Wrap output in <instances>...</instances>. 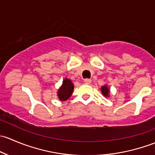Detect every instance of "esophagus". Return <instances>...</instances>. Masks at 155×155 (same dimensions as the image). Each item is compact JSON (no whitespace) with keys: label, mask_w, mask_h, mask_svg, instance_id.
I'll return each instance as SVG.
<instances>
[{"label":"esophagus","mask_w":155,"mask_h":155,"mask_svg":"<svg viewBox=\"0 0 155 155\" xmlns=\"http://www.w3.org/2000/svg\"><path fill=\"white\" fill-rule=\"evenodd\" d=\"M91 80L89 79V78H86V79H84V83L85 84H89L91 83Z\"/></svg>","instance_id":"esophagus-1"}]
</instances>
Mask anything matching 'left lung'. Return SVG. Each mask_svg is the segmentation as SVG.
Listing matches in <instances>:
<instances>
[{"label": "left lung", "mask_w": 155, "mask_h": 155, "mask_svg": "<svg viewBox=\"0 0 155 155\" xmlns=\"http://www.w3.org/2000/svg\"><path fill=\"white\" fill-rule=\"evenodd\" d=\"M101 89L102 94H103V95H104V96H106V97L109 96L110 89H109V88H108V87H107V85L103 86V87H101Z\"/></svg>", "instance_id": "1"}]
</instances>
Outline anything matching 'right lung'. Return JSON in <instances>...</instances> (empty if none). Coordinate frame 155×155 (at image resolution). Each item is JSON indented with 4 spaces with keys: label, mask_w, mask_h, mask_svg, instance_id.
Listing matches in <instances>:
<instances>
[{
    "label": "right lung",
    "mask_w": 155,
    "mask_h": 155,
    "mask_svg": "<svg viewBox=\"0 0 155 155\" xmlns=\"http://www.w3.org/2000/svg\"><path fill=\"white\" fill-rule=\"evenodd\" d=\"M73 89H74V84H72L71 80L68 78L63 80V84L57 92V96L59 99L62 101L68 99L72 94Z\"/></svg>",
    "instance_id": "obj_1"
}]
</instances>
